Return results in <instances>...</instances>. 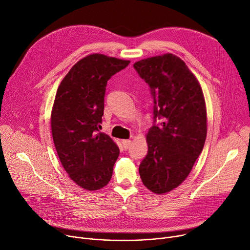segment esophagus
<instances>
[{
  "mask_svg": "<svg viewBox=\"0 0 250 250\" xmlns=\"http://www.w3.org/2000/svg\"><path fill=\"white\" fill-rule=\"evenodd\" d=\"M122 144H123V147H124L125 149H128L129 146H130V144H131V140H129V139L122 140Z\"/></svg>",
  "mask_w": 250,
  "mask_h": 250,
  "instance_id": "esophagus-1",
  "label": "esophagus"
}]
</instances>
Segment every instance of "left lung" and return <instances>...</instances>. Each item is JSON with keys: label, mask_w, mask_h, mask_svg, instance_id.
<instances>
[{"label": "left lung", "mask_w": 250, "mask_h": 250, "mask_svg": "<svg viewBox=\"0 0 250 250\" xmlns=\"http://www.w3.org/2000/svg\"><path fill=\"white\" fill-rule=\"evenodd\" d=\"M133 67L149 85L154 102V124L147 133L148 153L139 173L149 190L163 194L187 178L202 152L207 134L204 96L194 74L173 54L140 60Z\"/></svg>", "instance_id": "obj_1"}]
</instances>
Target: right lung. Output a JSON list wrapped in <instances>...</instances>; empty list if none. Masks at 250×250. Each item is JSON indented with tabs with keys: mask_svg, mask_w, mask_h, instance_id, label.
<instances>
[{
	"mask_svg": "<svg viewBox=\"0 0 250 250\" xmlns=\"http://www.w3.org/2000/svg\"><path fill=\"white\" fill-rule=\"evenodd\" d=\"M130 61L91 54L77 62L56 93L51 129L59 159L69 177L94 191L106 186L119 148L99 131L108 80Z\"/></svg>",
	"mask_w": 250,
	"mask_h": 250,
	"instance_id": "obj_1",
	"label": "right lung"
}]
</instances>
